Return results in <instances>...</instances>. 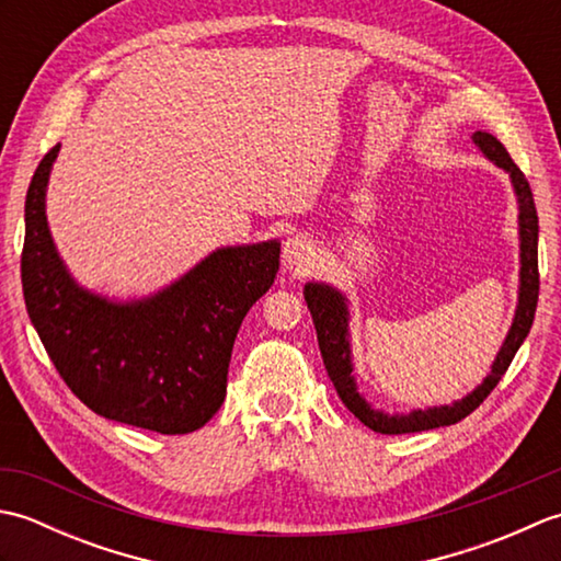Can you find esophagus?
<instances>
[{
  "label": "esophagus",
  "instance_id": "1",
  "mask_svg": "<svg viewBox=\"0 0 561 561\" xmlns=\"http://www.w3.org/2000/svg\"><path fill=\"white\" fill-rule=\"evenodd\" d=\"M282 255H284V265H287V267H294V270L306 267L308 262L313 260V243H311V238H306V236H301V233L287 238V243H284Z\"/></svg>",
  "mask_w": 561,
  "mask_h": 561
}]
</instances>
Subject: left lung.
<instances>
[{"label":"left lung","mask_w":561,"mask_h":561,"mask_svg":"<svg viewBox=\"0 0 561 561\" xmlns=\"http://www.w3.org/2000/svg\"><path fill=\"white\" fill-rule=\"evenodd\" d=\"M474 147H478L486 159L494 161L499 169H504L514 185V193L518 199V238H520V287H518V306L514 323H511L508 335L499 350L496 359L492 364V374L486 376L482 383L468 392L462 400L453 404H440V408H426V410H412L410 414H388L383 410H374L371 404L356 388L354 378V364H352V347H350V306L347 296L337 291L335 287L323 282H308L304 287V299L308 304V311L313 316V325L318 332V347L323 354L325 371L335 386L340 400L344 402L356 420L364 422L376 434H414L426 432V428L448 426L465 420L472 410H478L484 398L496 388L499 380L506 374L508 364L523 340L528 337L535 306H538V291H540V274H538V211H535V199L530 193V185L526 175L520 173L518 165L511 161L508 151L504 149L490 133H474L472 135Z\"/></svg>","instance_id":"obj_1"}]
</instances>
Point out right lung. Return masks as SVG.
I'll return each mask as SVG.
<instances>
[{"mask_svg":"<svg viewBox=\"0 0 561 561\" xmlns=\"http://www.w3.org/2000/svg\"><path fill=\"white\" fill-rule=\"evenodd\" d=\"M57 151L45 153L26 195L21 284L31 323L89 410L159 434L195 432L226 398L238 328L277 277L279 241L214 250L147 299H105L79 287L47 229Z\"/></svg>","mask_w":561,"mask_h":561,"instance_id":"right-lung-1","label":"right lung"}]
</instances>
